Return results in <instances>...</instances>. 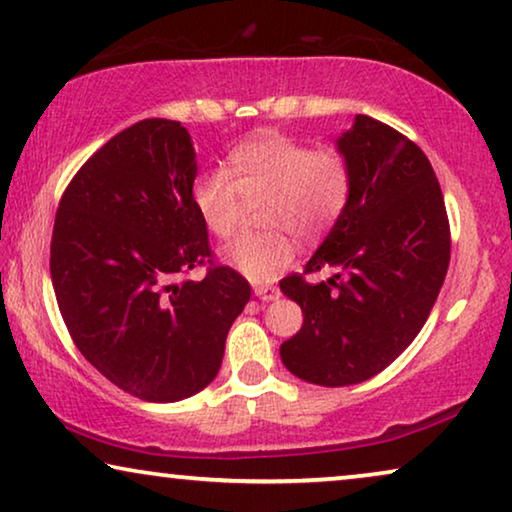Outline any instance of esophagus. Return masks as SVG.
<instances>
[{
  "instance_id": "obj_1",
  "label": "esophagus",
  "mask_w": 512,
  "mask_h": 512,
  "mask_svg": "<svg viewBox=\"0 0 512 512\" xmlns=\"http://www.w3.org/2000/svg\"><path fill=\"white\" fill-rule=\"evenodd\" d=\"M254 296L265 300V303H270V300H277L282 293H279L277 286H270V284H258L254 286Z\"/></svg>"
}]
</instances>
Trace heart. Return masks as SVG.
<instances>
[{"label": "heart", "mask_w": 512, "mask_h": 512, "mask_svg": "<svg viewBox=\"0 0 512 512\" xmlns=\"http://www.w3.org/2000/svg\"><path fill=\"white\" fill-rule=\"evenodd\" d=\"M349 158L335 146L312 149L300 139L258 135L228 153V167H209L193 181V205L216 237H230L249 202L261 207V235L228 244L221 258L251 282H270L296 258V240L331 230L352 198Z\"/></svg>", "instance_id": "b5f03b06"}]
</instances>
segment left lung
<instances>
[{"instance_id":"8db88e82","label":"left lung","mask_w":512,"mask_h":512,"mask_svg":"<svg viewBox=\"0 0 512 512\" xmlns=\"http://www.w3.org/2000/svg\"><path fill=\"white\" fill-rule=\"evenodd\" d=\"M335 146L352 165V198L305 265L335 275L279 282L305 317L279 354L293 375L321 387L359 384L398 359L429 319L450 265L443 191L424 151L363 114Z\"/></svg>"}]
</instances>
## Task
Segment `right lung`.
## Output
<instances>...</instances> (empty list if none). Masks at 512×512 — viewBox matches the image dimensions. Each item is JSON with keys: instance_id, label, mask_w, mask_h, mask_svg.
<instances>
[{"instance_id": "obj_1", "label": "right lung", "mask_w": 512, "mask_h": 512, "mask_svg": "<svg viewBox=\"0 0 512 512\" xmlns=\"http://www.w3.org/2000/svg\"><path fill=\"white\" fill-rule=\"evenodd\" d=\"M195 177L184 125L146 118L86 160L55 214L51 279L74 345L118 389L153 403L214 380L251 298L240 272L212 263ZM205 260V280L176 282Z\"/></svg>"}]
</instances>
